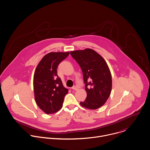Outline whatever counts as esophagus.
Returning a JSON list of instances; mask_svg holds the SVG:
<instances>
[{"label":"esophagus","instance_id":"obj_1","mask_svg":"<svg viewBox=\"0 0 150 150\" xmlns=\"http://www.w3.org/2000/svg\"><path fill=\"white\" fill-rule=\"evenodd\" d=\"M72 89H74V90H75V91H77V90H78V87L76 86H73V87L72 88Z\"/></svg>","mask_w":150,"mask_h":150}]
</instances>
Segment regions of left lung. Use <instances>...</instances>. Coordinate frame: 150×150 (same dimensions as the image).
<instances>
[{"mask_svg":"<svg viewBox=\"0 0 150 150\" xmlns=\"http://www.w3.org/2000/svg\"><path fill=\"white\" fill-rule=\"evenodd\" d=\"M70 54L80 65L86 84L87 96L80 105L92 110L100 108L109 98L112 87V75L106 61L91 48L72 51Z\"/></svg>","mask_w":150,"mask_h":150,"instance_id":"1","label":"left lung"}]
</instances>
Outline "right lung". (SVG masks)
Wrapping results in <instances>:
<instances>
[{"label": "right lung", "mask_w": 150, "mask_h": 150, "mask_svg": "<svg viewBox=\"0 0 150 150\" xmlns=\"http://www.w3.org/2000/svg\"><path fill=\"white\" fill-rule=\"evenodd\" d=\"M69 52H51L46 54L37 65L33 78L34 99L45 113L52 114L62 107L64 97L68 92L57 75L59 64Z\"/></svg>", "instance_id": "1"}]
</instances>
